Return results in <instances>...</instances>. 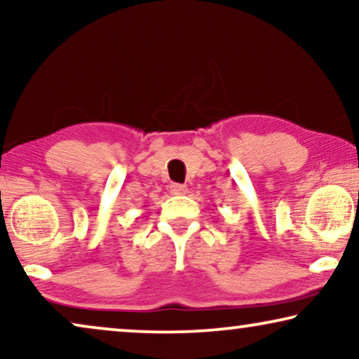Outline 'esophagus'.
Masks as SVG:
<instances>
[{
    "instance_id": "esophagus-1",
    "label": "esophagus",
    "mask_w": 359,
    "mask_h": 359,
    "mask_svg": "<svg viewBox=\"0 0 359 359\" xmlns=\"http://www.w3.org/2000/svg\"><path fill=\"white\" fill-rule=\"evenodd\" d=\"M186 191H188V186H184V184L173 183V184L170 186V193H171V194L181 196V194H186Z\"/></svg>"
}]
</instances>
